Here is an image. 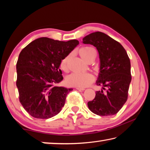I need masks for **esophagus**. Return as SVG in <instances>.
<instances>
[{
    "label": "esophagus",
    "mask_w": 150,
    "mask_h": 150,
    "mask_svg": "<svg viewBox=\"0 0 150 150\" xmlns=\"http://www.w3.org/2000/svg\"><path fill=\"white\" fill-rule=\"evenodd\" d=\"M76 89L79 91H84L85 88H81V87H76Z\"/></svg>",
    "instance_id": "obj_1"
}]
</instances>
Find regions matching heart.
Returning a JSON list of instances; mask_svg holds the SVG:
<instances>
[{
	"label": "heart",
	"instance_id": "obj_1",
	"mask_svg": "<svg viewBox=\"0 0 150 150\" xmlns=\"http://www.w3.org/2000/svg\"><path fill=\"white\" fill-rule=\"evenodd\" d=\"M79 54L82 59L87 62V59L93 54H95V51L92 47L85 46L80 48L78 51ZM68 56L63 58L60 62L61 69L66 71L67 70ZM95 81L94 76L89 73H72L66 77L65 82L69 86L77 87H86L91 85Z\"/></svg>",
	"mask_w": 150,
	"mask_h": 150
}]
</instances>
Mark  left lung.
<instances>
[{
  "instance_id": "1",
  "label": "left lung",
  "mask_w": 150,
  "mask_h": 150,
  "mask_svg": "<svg viewBox=\"0 0 150 150\" xmlns=\"http://www.w3.org/2000/svg\"><path fill=\"white\" fill-rule=\"evenodd\" d=\"M83 43L93 45L98 50L100 73L96 85L103 86L102 90L96 91L95 98L88 102V107L99 116L116 115L128 99L132 79L126 51L120 43L100 32L87 35Z\"/></svg>"
}]
</instances>
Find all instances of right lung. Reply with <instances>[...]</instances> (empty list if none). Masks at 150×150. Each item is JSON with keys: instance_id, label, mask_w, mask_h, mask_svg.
Here are the masks:
<instances>
[{"instance_id": "add662e5", "label": "right lung", "mask_w": 150, "mask_h": 150, "mask_svg": "<svg viewBox=\"0 0 150 150\" xmlns=\"http://www.w3.org/2000/svg\"><path fill=\"white\" fill-rule=\"evenodd\" d=\"M79 43L77 40L63 42L43 37L20 53L16 63L19 100L34 118L47 119L62 110L73 89L55 85L63 79L60 62Z\"/></svg>"}]
</instances>
